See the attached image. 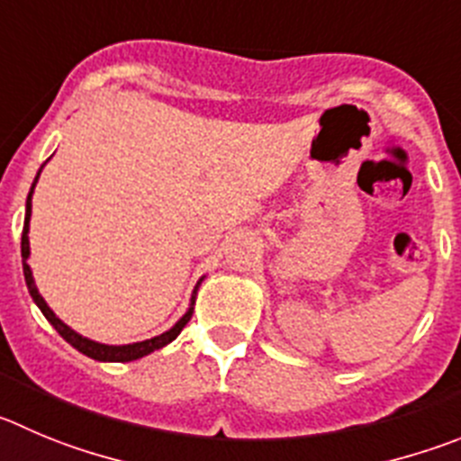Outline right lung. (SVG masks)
I'll list each match as a JSON object with an SVG mask.
<instances>
[{
	"mask_svg": "<svg viewBox=\"0 0 461 461\" xmlns=\"http://www.w3.org/2000/svg\"><path fill=\"white\" fill-rule=\"evenodd\" d=\"M41 170H42V167H41ZM41 170H38L36 179H33V184H32V191H29V197H27V216H24V230H23V270H24V282H27L29 294H32L33 303L38 304V309L42 312V316H45L47 321L54 325L56 332L61 334V337L66 339V341L70 343L72 348H77L81 355L90 357V359H97V361H133V359H140V357L149 355V352L158 350V348H163V346H167L170 341H175V339L179 337V332L184 330V325L191 321L195 298L191 300V307H188V312L184 313V316L179 318V321L175 322L170 330H167V332L158 334V337H154V339H148V341L129 343V346H104V343L90 341V339L81 337V334H77L75 330L68 328L66 322H63L61 318H56V313L51 312L50 307H47V303L42 300V295L38 294L36 282H33L32 268H29V264H27V259H29V218H32V195H33V186H36L38 177H41ZM195 289H197V286H195ZM193 294H195V291H193Z\"/></svg>",
	"mask_w": 461,
	"mask_h": 461,
	"instance_id": "right-lung-1",
	"label": "right lung"
}]
</instances>
